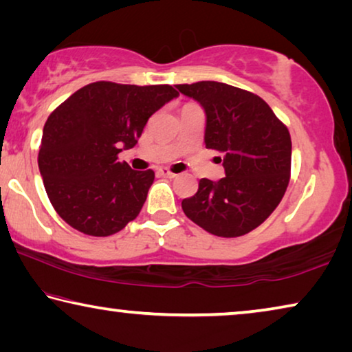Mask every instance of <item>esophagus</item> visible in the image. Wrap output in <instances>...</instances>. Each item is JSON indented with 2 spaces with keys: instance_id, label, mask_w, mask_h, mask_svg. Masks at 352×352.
<instances>
[{
  "instance_id": "obj_1",
  "label": "esophagus",
  "mask_w": 352,
  "mask_h": 352,
  "mask_svg": "<svg viewBox=\"0 0 352 352\" xmlns=\"http://www.w3.org/2000/svg\"><path fill=\"white\" fill-rule=\"evenodd\" d=\"M158 174H160V175H163V177H168V178H174V177H177L175 172L169 170L168 168H162V169L158 170Z\"/></svg>"
}]
</instances>
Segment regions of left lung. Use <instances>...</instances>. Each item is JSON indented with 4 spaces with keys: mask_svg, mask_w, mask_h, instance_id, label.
Wrapping results in <instances>:
<instances>
[{
    "mask_svg": "<svg viewBox=\"0 0 352 352\" xmlns=\"http://www.w3.org/2000/svg\"><path fill=\"white\" fill-rule=\"evenodd\" d=\"M177 88L205 109L206 148L223 153L225 168L219 182L201 178L183 211L214 236L247 234L276 210L289 186V130L264 99L242 88L212 80Z\"/></svg>",
    "mask_w": 352,
    "mask_h": 352,
    "instance_id": "1",
    "label": "left lung"
}]
</instances>
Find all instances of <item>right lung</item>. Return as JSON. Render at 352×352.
Wrapping results in <instances>:
<instances>
[{"mask_svg":"<svg viewBox=\"0 0 352 352\" xmlns=\"http://www.w3.org/2000/svg\"><path fill=\"white\" fill-rule=\"evenodd\" d=\"M178 96L170 85L93 82L51 113L38 169L52 206L83 234L105 237L138 216L155 174L119 162L155 111Z\"/></svg>","mask_w":352,"mask_h":352,"instance_id":"add662e5","label":"right lung"}]
</instances>
